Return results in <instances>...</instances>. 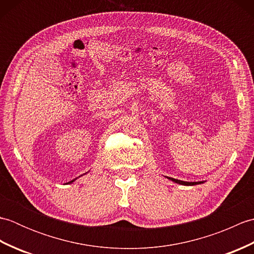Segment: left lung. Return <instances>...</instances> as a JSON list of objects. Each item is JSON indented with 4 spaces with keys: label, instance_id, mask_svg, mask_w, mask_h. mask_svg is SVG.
<instances>
[{
    "label": "left lung",
    "instance_id": "8db88e82",
    "mask_svg": "<svg viewBox=\"0 0 254 254\" xmlns=\"http://www.w3.org/2000/svg\"><path fill=\"white\" fill-rule=\"evenodd\" d=\"M168 179L172 180V181L176 182V183H179V185H183V186H194V185H199V183H202V182H186V181L174 179V178H168Z\"/></svg>",
    "mask_w": 254,
    "mask_h": 254
}]
</instances>
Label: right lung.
Listing matches in <instances>:
<instances>
[{
	"label": "right lung",
	"mask_w": 254,
	"mask_h": 254,
	"mask_svg": "<svg viewBox=\"0 0 254 254\" xmlns=\"http://www.w3.org/2000/svg\"><path fill=\"white\" fill-rule=\"evenodd\" d=\"M73 181H74V180H72V181H71V182H73Z\"/></svg>",
	"instance_id": "obj_1"
}]
</instances>
